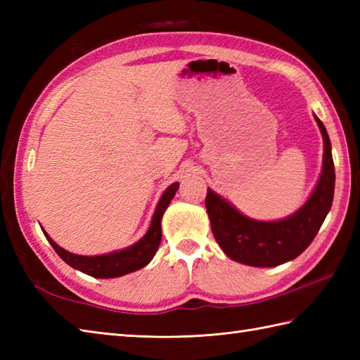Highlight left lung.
I'll use <instances>...</instances> for the list:
<instances>
[{
  "mask_svg": "<svg viewBox=\"0 0 360 360\" xmlns=\"http://www.w3.org/2000/svg\"><path fill=\"white\" fill-rule=\"evenodd\" d=\"M323 136V167L314 192L292 215L280 221H257L244 217L224 198L207 188V209L212 232L224 254L248 266L272 267L297 258L316 238L331 210L335 173L331 142L326 128L316 116Z\"/></svg>",
  "mask_w": 360,
  "mask_h": 360,
  "instance_id": "1",
  "label": "left lung"
}]
</instances>
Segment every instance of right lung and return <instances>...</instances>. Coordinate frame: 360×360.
<instances>
[{"label":"right lung","mask_w":360,"mask_h":360,"mask_svg":"<svg viewBox=\"0 0 360 360\" xmlns=\"http://www.w3.org/2000/svg\"><path fill=\"white\" fill-rule=\"evenodd\" d=\"M179 188V182H174L168 187L165 192L160 196L158 202V207L155 215H153L150 229L142 238L134 243L133 246L127 249L111 252V254L105 255H96V257H86V255H75L71 252L60 248L58 244L53 241L51 236L44 233L46 238L51 243L53 250L57 252L58 257L63 259L65 263L70 264L74 269H77L83 274H88L91 277L96 278H116L122 277V275L134 272L137 269H142L143 266H147L151 258L155 257L156 250L160 244V238H162V231H160V219H162L164 212L167 210L168 204L173 200L176 190Z\"/></svg>","instance_id":"obj_1"}]
</instances>
